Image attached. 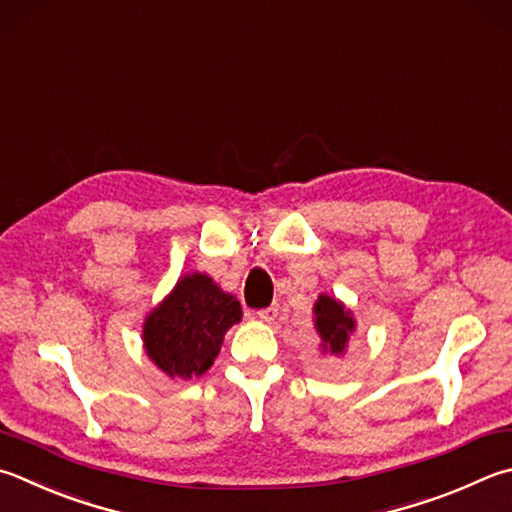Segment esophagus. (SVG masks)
Returning <instances> with one entry per match:
<instances>
[{
  "mask_svg": "<svg viewBox=\"0 0 512 512\" xmlns=\"http://www.w3.org/2000/svg\"><path fill=\"white\" fill-rule=\"evenodd\" d=\"M277 311H280V309H277V304H273V306H268V309L257 311V318L266 322V324H273L275 318H277Z\"/></svg>",
  "mask_w": 512,
  "mask_h": 512,
  "instance_id": "esophagus-1",
  "label": "esophagus"
}]
</instances>
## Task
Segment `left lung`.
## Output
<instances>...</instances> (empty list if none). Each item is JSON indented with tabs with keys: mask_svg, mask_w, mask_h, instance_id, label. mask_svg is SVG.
Instances as JSON below:
<instances>
[{
	"mask_svg": "<svg viewBox=\"0 0 512 512\" xmlns=\"http://www.w3.org/2000/svg\"><path fill=\"white\" fill-rule=\"evenodd\" d=\"M315 331L320 336V347L324 353L342 356L345 353L351 333L356 331V320L345 304L331 295H320L313 304Z\"/></svg>",
	"mask_w": 512,
	"mask_h": 512,
	"instance_id": "obj_1",
	"label": "left lung"
}]
</instances>
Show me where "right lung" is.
Here are the masks:
<instances>
[{
	"label": "right lung",
	"instance_id": "obj_1",
	"mask_svg": "<svg viewBox=\"0 0 512 512\" xmlns=\"http://www.w3.org/2000/svg\"><path fill=\"white\" fill-rule=\"evenodd\" d=\"M241 320L235 295L203 273L183 275L172 293L147 315L145 353L170 378L188 380L206 374L226 331Z\"/></svg>",
	"mask_w": 512,
	"mask_h": 512
}]
</instances>
